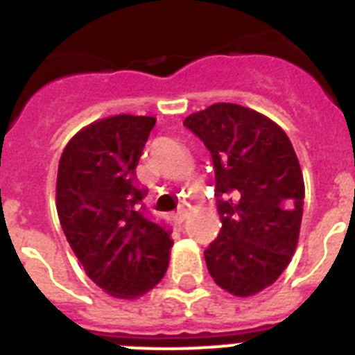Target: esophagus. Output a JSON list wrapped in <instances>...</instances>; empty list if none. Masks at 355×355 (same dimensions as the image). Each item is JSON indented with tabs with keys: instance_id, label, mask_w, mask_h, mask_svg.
I'll use <instances>...</instances> for the list:
<instances>
[{
	"instance_id": "esophagus-1",
	"label": "esophagus",
	"mask_w": 355,
	"mask_h": 355,
	"mask_svg": "<svg viewBox=\"0 0 355 355\" xmlns=\"http://www.w3.org/2000/svg\"><path fill=\"white\" fill-rule=\"evenodd\" d=\"M187 216H188V209L187 208L178 209V213H175V222H178V224H181V222L187 220Z\"/></svg>"
}]
</instances>
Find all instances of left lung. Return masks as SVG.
Returning a JSON list of instances; mask_svg holds the SVG:
<instances>
[{
    "mask_svg": "<svg viewBox=\"0 0 355 355\" xmlns=\"http://www.w3.org/2000/svg\"><path fill=\"white\" fill-rule=\"evenodd\" d=\"M184 126L205 142L215 168L220 234L205 250L222 290L252 297L277 281L299 243L304 178L288 135L247 106L215 103Z\"/></svg>",
    "mask_w": 355,
    "mask_h": 355,
    "instance_id": "1",
    "label": "left lung"
}]
</instances>
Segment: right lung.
Here are the masks:
<instances>
[{"label": "right lung", "instance_id": "add662e5", "mask_svg": "<svg viewBox=\"0 0 355 355\" xmlns=\"http://www.w3.org/2000/svg\"><path fill=\"white\" fill-rule=\"evenodd\" d=\"M147 115H112L78 131L62 153L56 211L85 274L115 299H139L167 272L174 241L147 216L135 168L155 128Z\"/></svg>", "mask_w": 355, "mask_h": 355}]
</instances>
